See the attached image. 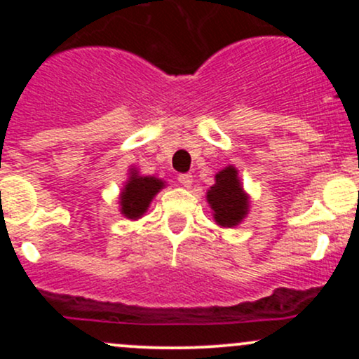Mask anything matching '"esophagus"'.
Returning a JSON list of instances; mask_svg holds the SVG:
<instances>
[{
    "label": "esophagus",
    "mask_w": 359,
    "mask_h": 359,
    "mask_svg": "<svg viewBox=\"0 0 359 359\" xmlns=\"http://www.w3.org/2000/svg\"><path fill=\"white\" fill-rule=\"evenodd\" d=\"M177 180H179V184L184 185V187H191V185H192V175L191 174H179Z\"/></svg>",
    "instance_id": "obj_1"
}]
</instances>
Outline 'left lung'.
<instances>
[{
	"instance_id": "obj_1",
	"label": "left lung",
	"mask_w": 359,
	"mask_h": 359,
	"mask_svg": "<svg viewBox=\"0 0 359 359\" xmlns=\"http://www.w3.org/2000/svg\"><path fill=\"white\" fill-rule=\"evenodd\" d=\"M208 201L214 211V219L222 228H233L248 212V196L243 192L238 170L226 167L216 175V184L208 192Z\"/></svg>"
}]
</instances>
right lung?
<instances>
[{
	"mask_svg": "<svg viewBox=\"0 0 359 359\" xmlns=\"http://www.w3.org/2000/svg\"><path fill=\"white\" fill-rule=\"evenodd\" d=\"M162 187V180L155 177L138 175V172L133 170L121 194V212L130 219H138Z\"/></svg>",
	"mask_w": 359,
	"mask_h": 359,
	"instance_id": "obj_1",
	"label": "right lung"
}]
</instances>
